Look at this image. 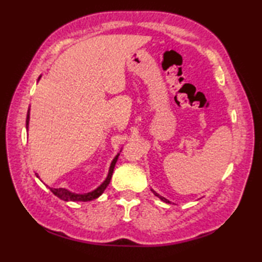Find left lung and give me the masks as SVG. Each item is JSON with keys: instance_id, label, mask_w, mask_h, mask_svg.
<instances>
[{"instance_id": "1", "label": "left lung", "mask_w": 262, "mask_h": 262, "mask_svg": "<svg viewBox=\"0 0 262 262\" xmlns=\"http://www.w3.org/2000/svg\"><path fill=\"white\" fill-rule=\"evenodd\" d=\"M151 191L155 194V196H157V197H159L161 200H162V202H164V203H168V204H171V202H170V200H168V199H166V198H164V197H162V196H161V194H159L157 191H154L153 190V189H151Z\"/></svg>"}]
</instances>
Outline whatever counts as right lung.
Listing matches in <instances>:
<instances>
[{
  "label": "right lung",
  "mask_w": 262,
  "mask_h": 262,
  "mask_svg": "<svg viewBox=\"0 0 262 262\" xmlns=\"http://www.w3.org/2000/svg\"><path fill=\"white\" fill-rule=\"evenodd\" d=\"M40 79H41V75L38 77V81ZM29 120H30V108L28 109V114H27V120H26L27 130H28V128H29ZM120 152H121V149H120ZM119 154L120 153L117 154L116 157L114 158V160L111 161V164L109 166L108 176L104 179V181L99 187H97L96 189H94V190H92L90 192L76 193V192H72V191L68 190V189H65V188H49V189H51V191L55 194V196H57L59 199L64 200V202H90V200L97 199L98 197L101 196L103 191L105 190V188L108 187L109 182L111 180V177H113V172H114V169H115L116 162L119 158ZM36 174H37V178H39L38 173H36Z\"/></svg>",
  "instance_id": "1"
}]
</instances>
